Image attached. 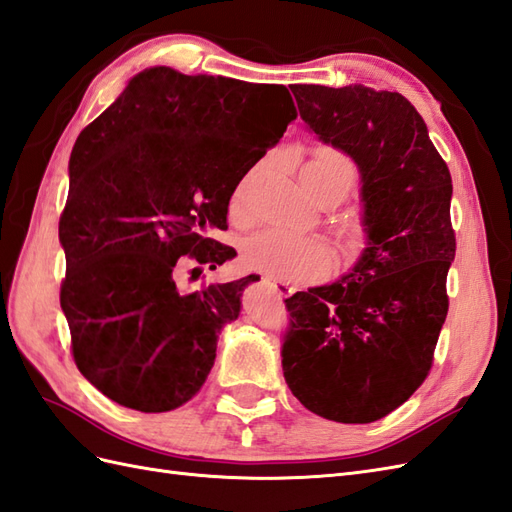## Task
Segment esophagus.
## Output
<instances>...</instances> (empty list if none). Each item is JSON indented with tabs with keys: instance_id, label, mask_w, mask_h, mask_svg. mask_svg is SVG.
I'll use <instances>...</instances> for the list:
<instances>
[{
	"instance_id": "esophagus-1",
	"label": "esophagus",
	"mask_w": 512,
	"mask_h": 512,
	"mask_svg": "<svg viewBox=\"0 0 512 512\" xmlns=\"http://www.w3.org/2000/svg\"><path fill=\"white\" fill-rule=\"evenodd\" d=\"M264 285L268 287V290H272L277 296H292L294 294V287L287 285L283 281H277V279H270V277H264Z\"/></svg>"
}]
</instances>
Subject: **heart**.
I'll return each instance as SVG.
<instances>
[{"mask_svg":"<svg viewBox=\"0 0 512 512\" xmlns=\"http://www.w3.org/2000/svg\"><path fill=\"white\" fill-rule=\"evenodd\" d=\"M305 170L322 179L344 181L348 188L357 177V170L348 155L329 147L318 149L305 164ZM238 199L240 194L235 196V203ZM242 257L248 268L283 281H316L333 268V253L324 240L316 235H300L281 229L261 231L248 238Z\"/></svg>","mask_w":512,"mask_h":512,"instance_id":"b5f03b06","label":"heart"}]
</instances>
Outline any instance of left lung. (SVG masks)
I'll return each mask as SVG.
<instances>
[{
	"mask_svg": "<svg viewBox=\"0 0 512 512\" xmlns=\"http://www.w3.org/2000/svg\"><path fill=\"white\" fill-rule=\"evenodd\" d=\"M290 88L307 129L359 168L365 248L342 279L285 298L283 376L311 413L370 424L409 400L430 372L456 253L452 177L400 93Z\"/></svg>",
	"mask_w": 512,
	"mask_h": 512,
	"instance_id": "8db88e82",
	"label": "left lung"
}]
</instances>
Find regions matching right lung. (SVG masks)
I'll use <instances>...</instances> for the list:
<instances>
[{
    "mask_svg": "<svg viewBox=\"0 0 512 512\" xmlns=\"http://www.w3.org/2000/svg\"><path fill=\"white\" fill-rule=\"evenodd\" d=\"M296 119L290 90L151 67L75 140L60 216L77 370L127 409L164 413L205 383L218 335L255 277L186 294L177 261L216 270L235 253L231 194Z\"/></svg>",
    "mask_w": 512,
    "mask_h": 512,
    "instance_id": "right-lung-1",
    "label": "right lung"
}]
</instances>
